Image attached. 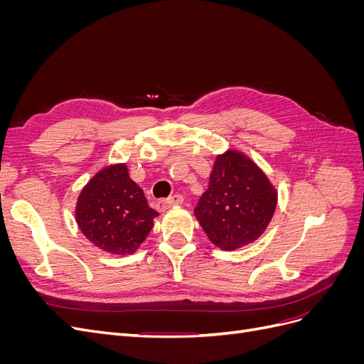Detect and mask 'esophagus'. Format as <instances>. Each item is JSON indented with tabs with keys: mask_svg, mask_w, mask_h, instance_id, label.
Segmentation results:
<instances>
[{
	"mask_svg": "<svg viewBox=\"0 0 364 364\" xmlns=\"http://www.w3.org/2000/svg\"><path fill=\"white\" fill-rule=\"evenodd\" d=\"M182 202H183V197L181 194H174V196L168 197V199L159 200L156 205H158V209H161V211H165V209H168V208L176 206V205H181Z\"/></svg>",
	"mask_w": 364,
	"mask_h": 364,
	"instance_id": "esophagus-1",
	"label": "esophagus"
}]
</instances>
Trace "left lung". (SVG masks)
I'll return each instance as SVG.
<instances>
[{
    "label": "left lung",
    "instance_id": "8db88e82",
    "mask_svg": "<svg viewBox=\"0 0 364 364\" xmlns=\"http://www.w3.org/2000/svg\"><path fill=\"white\" fill-rule=\"evenodd\" d=\"M277 203L278 191L267 174L245 153L226 150L217 155L194 214L214 246L235 250L264 234Z\"/></svg>",
    "mask_w": 364,
    "mask_h": 364
}]
</instances>
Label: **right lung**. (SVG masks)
Wrapping results in <instances>:
<instances>
[{
	"label": "right lung",
	"mask_w": 364,
	"mask_h": 364,
	"mask_svg": "<svg viewBox=\"0 0 364 364\" xmlns=\"http://www.w3.org/2000/svg\"><path fill=\"white\" fill-rule=\"evenodd\" d=\"M158 217L126 164L102 168L87 182L75 205V222L94 246L112 255L136 252Z\"/></svg>",
	"instance_id": "right-lung-1"
}]
</instances>
